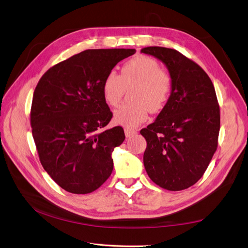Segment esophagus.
<instances>
[{
  "label": "esophagus",
  "instance_id": "34e87169",
  "mask_svg": "<svg viewBox=\"0 0 248 248\" xmlns=\"http://www.w3.org/2000/svg\"><path fill=\"white\" fill-rule=\"evenodd\" d=\"M124 134H125V137H126V138H130L131 136L136 135V134H137V131L132 130V128L126 127V128H124Z\"/></svg>",
  "mask_w": 248,
  "mask_h": 248
}]
</instances>
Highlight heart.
Returning a JSON list of instances; mask_svg holds the SVG:
<instances>
[{"label":"heart","mask_w":248,"mask_h":248,"mask_svg":"<svg viewBox=\"0 0 248 248\" xmlns=\"http://www.w3.org/2000/svg\"><path fill=\"white\" fill-rule=\"evenodd\" d=\"M132 88L133 102L121 105L114 111V122L127 127L144 123L149 110L157 113L164 108L173 89V79L157 60L137 56L124 64L121 75L115 71L107 73L102 84L104 99L110 106L120 104L126 90Z\"/></svg>","instance_id":"b5f03b06"}]
</instances>
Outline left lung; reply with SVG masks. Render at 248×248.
<instances>
[{
  "mask_svg": "<svg viewBox=\"0 0 248 248\" xmlns=\"http://www.w3.org/2000/svg\"><path fill=\"white\" fill-rule=\"evenodd\" d=\"M162 61L173 89L157 120L142 128L146 139L144 166L160 187L182 190L203 175L218 147L220 107L214 85L197 62L161 46L141 50Z\"/></svg>",
  "mask_w": 248,
  "mask_h": 248,
  "instance_id": "obj_1",
  "label": "left lung"
}]
</instances>
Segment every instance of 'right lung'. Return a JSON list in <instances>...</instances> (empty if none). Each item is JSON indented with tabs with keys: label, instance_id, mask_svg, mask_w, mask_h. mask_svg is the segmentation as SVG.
Masks as SVG:
<instances>
[{
	"label": "right lung",
	"instance_id": "obj_1",
	"mask_svg": "<svg viewBox=\"0 0 248 248\" xmlns=\"http://www.w3.org/2000/svg\"><path fill=\"white\" fill-rule=\"evenodd\" d=\"M132 48L87 49L48 69L33 93L30 124L41 165L62 188L85 195L111 174V153L124 141L122 126L103 131L112 118L102 84Z\"/></svg>",
	"mask_w": 248,
	"mask_h": 248
}]
</instances>
